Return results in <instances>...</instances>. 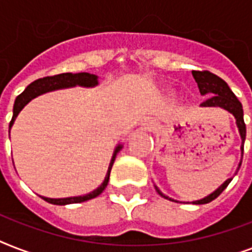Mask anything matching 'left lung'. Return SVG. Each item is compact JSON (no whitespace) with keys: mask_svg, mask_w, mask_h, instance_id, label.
Wrapping results in <instances>:
<instances>
[{"mask_svg":"<svg viewBox=\"0 0 252 252\" xmlns=\"http://www.w3.org/2000/svg\"><path fill=\"white\" fill-rule=\"evenodd\" d=\"M192 76L195 78L197 87H199L200 94L208 96V99L205 102L201 103L203 107H221L223 110L229 111L233 116L235 118V122H237V126H238L239 134H241V138H242V145H241V150H242V157H243V144H245V140H246V124H245V120H243V108L242 103L239 102L237 96L234 95V93L230 90V87L227 86V84L222 78H220L219 76H216L213 73L208 72V70H193L192 72ZM241 163L239 162L238 168L237 171L241 167ZM233 178H229L226 182H223L221 186H220L215 192H212L211 195H208L207 197H204L201 200H196V201H192V204H207L211 203L212 200H215L216 197H219L221 195V192L225 189V188L229 186V183L231 182ZM156 187V191L165 199L170 200V201H175V203H179L176 200L171 199L166 196L165 193H162L159 191V188L157 186Z\"/></svg>","mask_w":252,"mask_h":252,"instance_id":"left-lung-1","label":"left lung"}]
</instances>
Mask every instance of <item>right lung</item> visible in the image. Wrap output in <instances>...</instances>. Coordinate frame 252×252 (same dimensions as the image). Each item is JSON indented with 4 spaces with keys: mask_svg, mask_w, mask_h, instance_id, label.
<instances>
[{
    "mask_svg": "<svg viewBox=\"0 0 252 252\" xmlns=\"http://www.w3.org/2000/svg\"><path fill=\"white\" fill-rule=\"evenodd\" d=\"M98 85V76L95 74H90V73H63V74H57V76L52 77H44V78H40V80L33 81L32 84H30L29 86L26 87L25 91L19 94L15 99V103H14L13 108V118H11V122H10L9 128H11L14 124V120L18 116V114L21 112L22 108L27 104V103L31 100V99L36 98L39 95L44 94V93H48V91L59 90V89H66V87H73V86H84V87H94ZM123 145H118L116 149L114 152V156L111 158L110 166H108V170H107L106 178L103 180V183L99 186L96 189H94L90 193L84 196H74V197H64V199H49V197H44L41 196V199L45 200L47 203L55 204V205H66V204H76V203H84L87 200H91L99 196L104 191V188L107 187L108 184V180H110V172L112 165H114L115 158H116V154L122 150Z\"/></svg>",
    "mask_w": 252,
    "mask_h": 252,
    "instance_id": "add662e5",
    "label": "right lung"
}]
</instances>
